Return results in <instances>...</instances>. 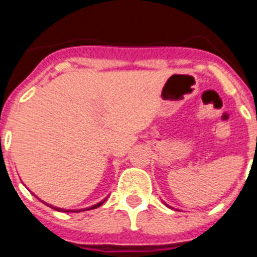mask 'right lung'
Returning <instances> with one entry per match:
<instances>
[{"label": "right lung", "instance_id": "add662e5", "mask_svg": "<svg viewBox=\"0 0 257 257\" xmlns=\"http://www.w3.org/2000/svg\"><path fill=\"white\" fill-rule=\"evenodd\" d=\"M105 199H106V198H105ZM105 199H103V201H101V202H99V203H96V205L91 206V207H88V208H81V210H76V211H69V210H64V208L52 207L51 205H50V207H52V208H54V210H56V211H60V212H81V211H86V210H94V208H97V207H99V206H101V205H103L104 202H105Z\"/></svg>", "mask_w": 257, "mask_h": 257}]
</instances>
